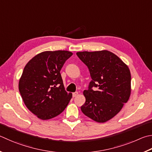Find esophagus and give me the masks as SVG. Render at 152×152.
I'll return each mask as SVG.
<instances>
[{"instance_id":"esophagus-1","label":"esophagus","mask_w":152,"mask_h":152,"mask_svg":"<svg viewBox=\"0 0 152 152\" xmlns=\"http://www.w3.org/2000/svg\"><path fill=\"white\" fill-rule=\"evenodd\" d=\"M78 94V92H74L73 94H72V96L74 98V97H76V96Z\"/></svg>"}]
</instances>
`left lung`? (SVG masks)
I'll return each mask as SVG.
<instances>
[{"instance_id":"left-lung-1","label":"left lung","mask_w":152,"mask_h":152,"mask_svg":"<svg viewBox=\"0 0 152 152\" xmlns=\"http://www.w3.org/2000/svg\"><path fill=\"white\" fill-rule=\"evenodd\" d=\"M76 55L89 69L92 81L84 91L81 110L88 118L104 123L119 113L131 94V74L128 66L108 50L78 52ZM93 87L98 88L92 90Z\"/></svg>"}]
</instances>
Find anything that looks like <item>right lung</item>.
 <instances>
[{"label": "right lung", "mask_w": 152, "mask_h": 152, "mask_svg": "<svg viewBox=\"0 0 152 152\" xmlns=\"http://www.w3.org/2000/svg\"><path fill=\"white\" fill-rule=\"evenodd\" d=\"M72 54L66 50L42 52L24 68L19 92L27 108L41 120L61 114L72 97L65 90L60 74L63 65Z\"/></svg>", "instance_id": "obj_1"}]
</instances>
